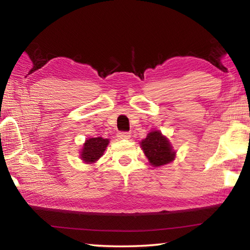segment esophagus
<instances>
[{
    "label": "esophagus",
    "mask_w": 250,
    "mask_h": 250,
    "mask_svg": "<svg viewBox=\"0 0 250 250\" xmlns=\"http://www.w3.org/2000/svg\"><path fill=\"white\" fill-rule=\"evenodd\" d=\"M117 137L119 139H129L131 137V133L126 132V131H121V132H118Z\"/></svg>",
    "instance_id": "34e87169"
}]
</instances>
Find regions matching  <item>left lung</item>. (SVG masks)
<instances>
[{"instance_id": "1", "label": "left lung", "mask_w": 250, "mask_h": 250, "mask_svg": "<svg viewBox=\"0 0 250 250\" xmlns=\"http://www.w3.org/2000/svg\"><path fill=\"white\" fill-rule=\"evenodd\" d=\"M141 147L153 167H161L174 160L175 152L160 131H152L141 142Z\"/></svg>"}]
</instances>
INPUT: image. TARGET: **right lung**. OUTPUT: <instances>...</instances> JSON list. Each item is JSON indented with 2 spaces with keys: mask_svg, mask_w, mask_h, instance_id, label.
<instances>
[{
  "mask_svg": "<svg viewBox=\"0 0 250 250\" xmlns=\"http://www.w3.org/2000/svg\"><path fill=\"white\" fill-rule=\"evenodd\" d=\"M109 143L108 139L101 137L90 138L86 140L82 151V159L87 163H94L104 154Z\"/></svg>",
  "mask_w": 250,
  "mask_h": 250,
  "instance_id": "1",
  "label": "right lung"
}]
</instances>
